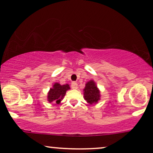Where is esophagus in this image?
I'll return each instance as SVG.
<instances>
[{
  "instance_id": "obj_1",
  "label": "esophagus",
  "mask_w": 153,
  "mask_h": 153,
  "mask_svg": "<svg viewBox=\"0 0 153 153\" xmlns=\"http://www.w3.org/2000/svg\"><path fill=\"white\" fill-rule=\"evenodd\" d=\"M71 87H72V89H76L77 88H78V84L76 82H74V81H73V82L72 83V84H71Z\"/></svg>"
}]
</instances>
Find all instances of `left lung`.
<instances>
[{"instance_id":"8db88e82","label":"left lung","mask_w":153,"mask_h":153,"mask_svg":"<svg viewBox=\"0 0 153 153\" xmlns=\"http://www.w3.org/2000/svg\"><path fill=\"white\" fill-rule=\"evenodd\" d=\"M84 99L88 104H96L100 100V92L97 88L96 83L93 80H91L85 83L83 89Z\"/></svg>"}]
</instances>
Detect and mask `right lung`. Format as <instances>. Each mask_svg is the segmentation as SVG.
<instances>
[{
	"mask_svg": "<svg viewBox=\"0 0 153 153\" xmlns=\"http://www.w3.org/2000/svg\"><path fill=\"white\" fill-rule=\"evenodd\" d=\"M70 89V85L68 84L60 85L58 83H55L53 88H50L47 95V100L49 102H54L56 104H60V101L63 99L67 91Z\"/></svg>",
	"mask_w": 153,
	"mask_h": 153,
	"instance_id": "add662e5",
	"label": "right lung"
}]
</instances>
